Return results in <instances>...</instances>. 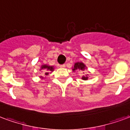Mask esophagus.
<instances>
[{"mask_svg":"<svg viewBox=\"0 0 130 130\" xmlns=\"http://www.w3.org/2000/svg\"><path fill=\"white\" fill-rule=\"evenodd\" d=\"M59 67H60V68H64L65 67V65H64V64H62V65H59Z\"/></svg>","mask_w":130,"mask_h":130,"instance_id":"esophagus-1","label":"esophagus"}]
</instances>
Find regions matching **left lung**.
<instances>
[{
    "label": "left lung",
    "instance_id": "obj_1",
    "mask_svg": "<svg viewBox=\"0 0 130 130\" xmlns=\"http://www.w3.org/2000/svg\"><path fill=\"white\" fill-rule=\"evenodd\" d=\"M86 68V66L85 65L84 63H83L81 62H76L74 65V67L72 68V70L74 72L75 71H84ZM83 80H87L88 79V76L87 75H85L82 76Z\"/></svg>",
    "mask_w": 130,
    "mask_h": 130
}]
</instances>
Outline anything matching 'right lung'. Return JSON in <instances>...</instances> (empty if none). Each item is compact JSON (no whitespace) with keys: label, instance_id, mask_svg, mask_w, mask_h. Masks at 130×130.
Listing matches in <instances>:
<instances>
[{"label":"right lung","instance_id":"add662e5","mask_svg":"<svg viewBox=\"0 0 130 130\" xmlns=\"http://www.w3.org/2000/svg\"><path fill=\"white\" fill-rule=\"evenodd\" d=\"M41 70H43V72H44L43 74H45V76H47V75L49 74V73L50 72H53L54 69L53 66H50V65H43L41 68ZM41 78H43V76H41Z\"/></svg>","mask_w":130,"mask_h":130}]
</instances>
